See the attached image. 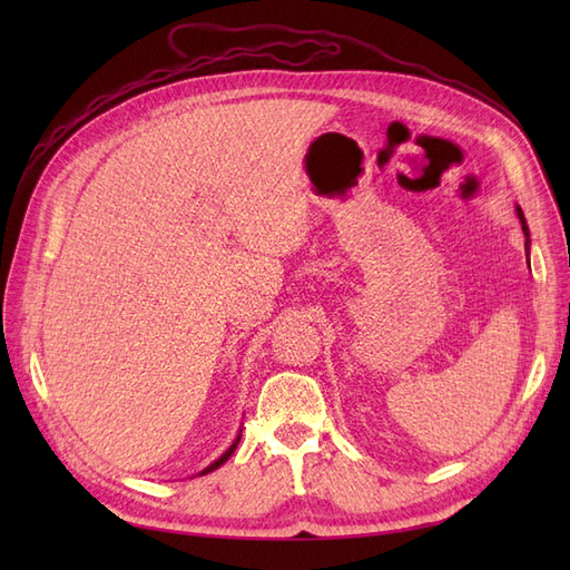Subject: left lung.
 <instances>
[{
  "mask_svg": "<svg viewBox=\"0 0 570 570\" xmlns=\"http://www.w3.org/2000/svg\"><path fill=\"white\" fill-rule=\"evenodd\" d=\"M515 216H519V220H521V228H523V235H525V249H530V230H528V223H525V216H523V209H521V206H515Z\"/></svg>",
  "mask_w": 570,
  "mask_h": 570,
  "instance_id": "obj_1",
  "label": "left lung"
}]
</instances>
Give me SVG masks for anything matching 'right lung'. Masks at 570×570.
I'll return each instance as SVG.
<instances>
[{
    "label": "right lung",
    "instance_id": "1",
    "mask_svg": "<svg viewBox=\"0 0 570 570\" xmlns=\"http://www.w3.org/2000/svg\"><path fill=\"white\" fill-rule=\"evenodd\" d=\"M237 442H239V435H237V438H235V442H233V444L228 446V450H226V454H220V459H216V461H214L212 465H206V469L202 471V475H204V473H212V471H216V469H218V465H223V463H226V461L230 459V454L235 452V446H237Z\"/></svg>",
    "mask_w": 570,
    "mask_h": 570
}]
</instances>
